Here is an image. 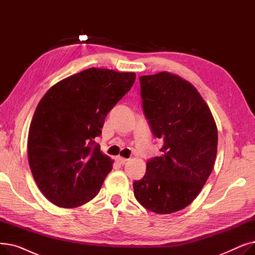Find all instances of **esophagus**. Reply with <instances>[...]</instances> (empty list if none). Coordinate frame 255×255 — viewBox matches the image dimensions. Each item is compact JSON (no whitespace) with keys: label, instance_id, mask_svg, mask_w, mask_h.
<instances>
[{"label":"esophagus","instance_id":"34e87169","mask_svg":"<svg viewBox=\"0 0 255 255\" xmlns=\"http://www.w3.org/2000/svg\"><path fill=\"white\" fill-rule=\"evenodd\" d=\"M117 161L119 163H121V164H124V163H126L128 161V159L123 158V157H117Z\"/></svg>","mask_w":255,"mask_h":255}]
</instances>
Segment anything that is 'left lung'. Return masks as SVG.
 <instances>
[{"label":"left lung","instance_id":"obj_1","mask_svg":"<svg viewBox=\"0 0 255 255\" xmlns=\"http://www.w3.org/2000/svg\"><path fill=\"white\" fill-rule=\"evenodd\" d=\"M142 109L161 155L146 162L134 181L137 202L156 214L189 206L203 189L215 163L217 126L206 101L187 80L169 72L139 77Z\"/></svg>","mask_w":255,"mask_h":255}]
</instances>
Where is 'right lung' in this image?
Wrapping results in <instances>:
<instances>
[{"instance_id": "add662e5", "label": "right lung", "mask_w": 255, "mask_h": 255, "mask_svg": "<svg viewBox=\"0 0 255 255\" xmlns=\"http://www.w3.org/2000/svg\"><path fill=\"white\" fill-rule=\"evenodd\" d=\"M135 77L134 72L90 68L52 86L38 103L28 160L38 188L53 205L76 208L100 191L114 161L95 137Z\"/></svg>"}]
</instances>
